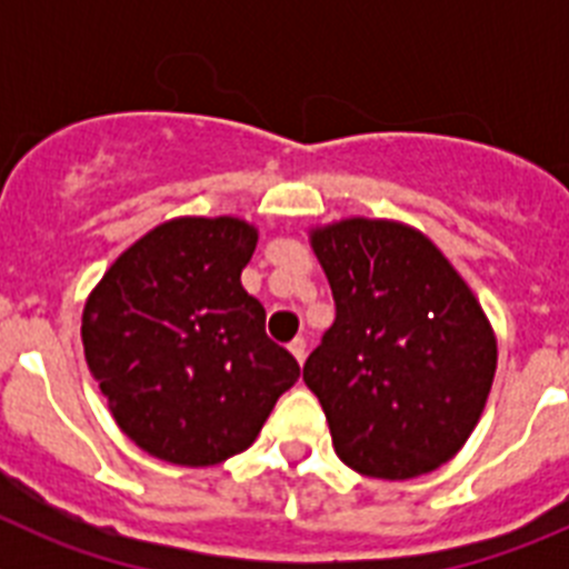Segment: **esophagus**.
<instances>
[{"label": "esophagus", "instance_id": "obj_1", "mask_svg": "<svg viewBox=\"0 0 569 569\" xmlns=\"http://www.w3.org/2000/svg\"><path fill=\"white\" fill-rule=\"evenodd\" d=\"M290 353H293L296 361L301 365V361H305V356H308V341L301 339V336H299V339L290 341Z\"/></svg>", "mask_w": 569, "mask_h": 569}]
</instances>
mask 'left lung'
<instances>
[{
	"instance_id": "8db88e82",
	"label": "left lung",
	"mask_w": 569,
	"mask_h": 569,
	"mask_svg": "<svg viewBox=\"0 0 569 569\" xmlns=\"http://www.w3.org/2000/svg\"><path fill=\"white\" fill-rule=\"evenodd\" d=\"M336 321L305 361L339 459L405 481L459 453L496 376V336L433 241L387 219L310 230Z\"/></svg>"
}]
</instances>
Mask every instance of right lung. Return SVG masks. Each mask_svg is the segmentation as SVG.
Returning a JSON list of instances; mask_svg holds the SVG:
<instances>
[{
  "label": "right lung",
  "mask_w": 569,
  "mask_h": 569,
  "mask_svg": "<svg viewBox=\"0 0 569 569\" xmlns=\"http://www.w3.org/2000/svg\"><path fill=\"white\" fill-rule=\"evenodd\" d=\"M253 224L182 216L133 241L82 313L90 373L116 425L156 459L210 467L248 450L299 361L241 288Z\"/></svg>",
  "instance_id": "1"
}]
</instances>
